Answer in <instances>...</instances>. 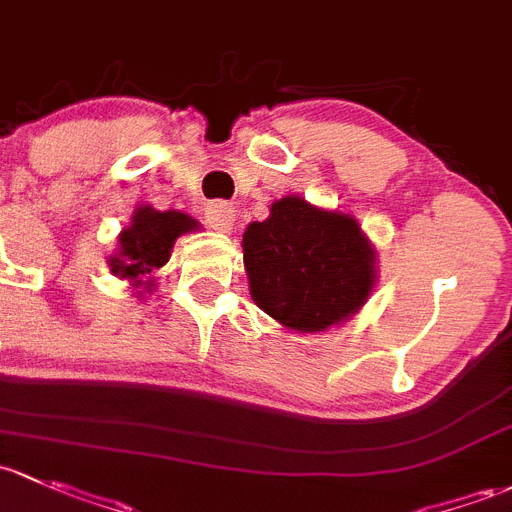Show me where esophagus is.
I'll return each mask as SVG.
<instances>
[{
    "instance_id": "1",
    "label": "esophagus",
    "mask_w": 512,
    "mask_h": 512,
    "mask_svg": "<svg viewBox=\"0 0 512 512\" xmlns=\"http://www.w3.org/2000/svg\"><path fill=\"white\" fill-rule=\"evenodd\" d=\"M206 218H208V225H211L213 230H218V233H230V230H233V223H235L233 203L211 201L206 206Z\"/></svg>"
}]
</instances>
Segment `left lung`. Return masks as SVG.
Segmentation results:
<instances>
[{"mask_svg":"<svg viewBox=\"0 0 512 512\" xmlns=\"http://www.w3.org/2000/svg\"><path fill=\"white\" fill-rule=\"evenodd\" d=\"M242 252L255 304L299 333L351 319L375 287V250L358 220L299 196L279 198L270 218L247 225Z\"/></svg>","mask_w":512,"mask_h":512,"instance_id":"8db88e82","label":"left lung"}]
</instances>
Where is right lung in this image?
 Here are the masks:
<instances>
[{
    "mask_svg": "<svg viewBox=\"0 0 512 512\" xmlns=\"http://www.w3.org/2000/svg\"><path fill=\"white\" fill-rule=\"evenodd\" d=\"M196 228V218L181 211L139 206L132 215V223L120 233V250L110 257L112 274L129 279L132 287L152 289V274L169 262L176 238Z\"/></svg>",
    "mask_w": 512,
    "mask_h": 512,
    "instance_id": "1",
    "label": "right lung"
}]
</instances>
